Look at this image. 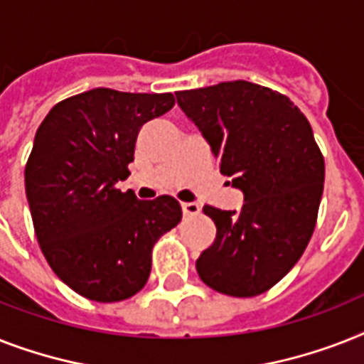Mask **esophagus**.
<instances>
[{"instance_id":"obj_1","label":"esophagus","mask_w":364,"mask_h":364,"mask_svg":"<svg viewBox=\"0 0 364 364\" xmlns=\"http://www.w3.org/2000/svg\"><path fill=\"white\" fill-rule=\"evenodd\" d=\"M181 209L185 217H192V215H198V213H200V205L194 202H183Z\"/></svg>"}]
</instances>
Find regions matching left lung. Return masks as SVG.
Returning <instances> with one entry per match:
<instances>
[{
    "label": "left lung",
    "instance_id": "obj_1",
    "mask_svg": "<svg viewBox=\"0 0 364 364\" xmlns=\"http://www.w3.org/2000/svg\"><path fill=\"white\" fill-rule=\"evenodd\" d=\"M176 99L245 202L237 211L203 208L217 237L196 259L198 274L220 294H264L314 232L326 164L312 127L288 97L245 80L177 91Z\"/></svg>",
    "mask_w": 364,
    "mask_h": 364
}]
</instances>
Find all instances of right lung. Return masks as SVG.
I'll use <instances>...</instances> for the list:
<instances>
[{
  "label": "right lung",
  "mask_w": 364,
  "mask_h": 364,
  "mask_svg": "<svg viewBox=\"0 0 364 364\" xmlns=\"http://www.w3.org/2000/svg\"><path fill=\"white\" fill-rule=\"evenodd\" d=\"M172 106V93L97 87L58 102L37 129L26 164L37 241L54 273L87 299L138 294L153 245L181 220L176 198L138 200L115 188L131 173L141 127Z\"/></svg>",
  "instance_id": "add662e5"
}]
</instances>
